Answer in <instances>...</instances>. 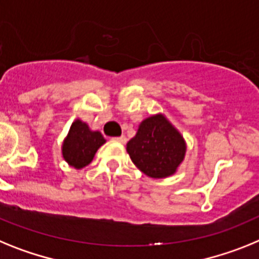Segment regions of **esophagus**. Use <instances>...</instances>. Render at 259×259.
Here are the masks:
<instances>
[{
  "label": "esophagus",
  "mask_w": 259,
  "mask_h": 259,
  "mask_svg": "<svg viewBox=\"0 0 259 259\" xmlns=\"http://www.w3.org/2000/svg\"><path fill=\"white\" fill-rule=\"evenodd\" d=\"M116 142H120V143H126V138L125 137H117V138H113Z\"/></svg>",
  "instance_id": "esophagus-1"
}]
</instances>
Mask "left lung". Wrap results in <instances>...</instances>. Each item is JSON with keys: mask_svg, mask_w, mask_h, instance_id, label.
<instances>
[{"mask_svg": "<svg viewBox=\"0 0 259 259\" xmlns=\"http://www.w3.org/2000/svg\"><path fill=\"white\" fill-rule=\"evenodd\" d=\"M130 159L145 175L163 179L176 172L184 160L183 137L161 114L148 117L126 145Z\"/></svg>", "mask_w": 259, "mask_h": 259, "instance_id": "8db88e82", "label": "left lung"}]
</instances>
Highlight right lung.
I'll return each instance as SVG.
<instances>
[{
    "label": "right lung",
    "mask_w": 259,
    "mask_h": 259,
    "mask_svg": "<svg viewBox=\"0 0 259 259\" xmlns=\"http://www.w3.org/2000/svg\"><path fill=\"white\" fill-rule=\"evenodd\" d=\"M104 143L105 139L102 133L91 132L86 123L76 120L64 141L62 155L71 167L80 169L91 163L98 148Z\"/></svg>",
    "instance_id": "right-lung-1"
}]
</instances>
